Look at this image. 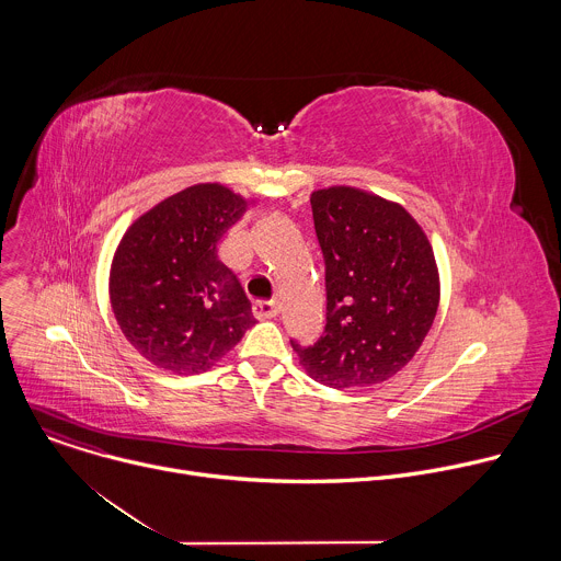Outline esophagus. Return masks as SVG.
I'll use <instances>...</instances> for the list:
<instances>
[{"instance_id": "34e87169", "label": "esophagus", "mask_w": 561, "mask_h": 561, "mask_svg": "<svg viewBox=\"0 0 561 561\" xmlns=\"http://www.w3.org/2000/svg\"><path fill=\"white\" fill-rule=\"evenodd\" d=\"M279 312V301L275 299H260L253 304V314L257 319H273Z\"/></svg>"}]
</instances>
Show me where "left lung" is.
<instances>
[{
  "label": "left lung",
  "instance_id": "obj_1",
  "mask_svg": "<svg viewBox=\"0 0 561 561\" xmlns=\"http://www.w3.org/2000/svg\"><path fill=\"white\" fill-rule=\"evenodd\" d=\"M310 206L327 264V329L312 346H290L319 383H381L413 359L433 327V247L404 206L359 188L314 191Z\"/></svg>",
  "mask_w": 561,
  "mask_h": 561
}]
</instances>
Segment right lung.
<instances>
[{"label": "right lung", "mask_w": 561, "mask_h": 561, "mask_svg": "<svg viewBox=\"0 0 561 561\" xmlns=\"http://www.w3.org/2000/svg\"><path fill=\"white\" fill-rule=\"evenodd\" d=\"M249 202L221 184H195L130 224L111 264V306L130 346L157 368L197 375L255 324L217 242Z\"/></svg>", "instance_id": "1"}]
</instances>
